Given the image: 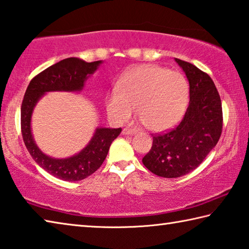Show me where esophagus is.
I'll return each mask as SVG.
<instances>
[{
    "instance_id": "obj_1",
    "label": "esophagus",
    "mask_w": 249,
    "mask_h": 249,
    "mask_svg": "<svg viewBox=\"0 0 249 249\" xmlns=\"http://www.w3.org/2000/svg\"><path fill=\"white\" fill-rule=\"evenodd\" d=\"M134 132H136V130L131 128H124L122 130V133L125 134V136H131V134H133Z\"/></svg>"
}]
</instances>
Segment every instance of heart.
<instances>
[{
  "label": "heart",
  "instance_id": "b5f03b06",
  "mask_svg": "<svg viewBox=\"0 0 249 249\" xmlns=\"http://www.w3.org/2000/svg\"><path fill=\"white\" fill-rule=\"evenodd\" d=\"M189 98V84L176 71L155 64L139 65L122 74L116 89L105 102L110 119L124 122L136 108L145 127L154 132L175 125L184 115Z\"/></svg>",
  "mask_w": 249,
  "mask_h": 249
}]
</instances>
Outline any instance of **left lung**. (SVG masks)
Returning a JSON list of instances; mask_svg holds the SVG:
<instances>
[{"label": "left lung", "instance_id": "8db88e82", "mask_svg": "<svg viewBox=\"0 0 249 249\" xmlns=\"http://www.w3.org/2000/svg\"><path fill=\"white\" fill-rule=\"evenodd\" d=\"M175 60L189 81V105L177 127L155 134L142 159L150 172L165 178L181 177L197 168L216 145L223 127L221 98L212 78L196 65Z\"/></svg>", "mask_w": 249, "mask_h": 249}]
</instances>
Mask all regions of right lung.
<instances>
[{"label": "right lung", "mask_w": 249, "mask_h": 249, "mask_svg": "<svg viewBox=\"0 0 249 249\" xmlns=\"http://www.w3.org/2000/svg\"><path fill=\"white\" fill-rule=\"evenodd\" d=\"M102 61L85 62L77 58H68L43 70L30 81L20 108V129L26 147L35 162L52 176L67 181H77L90 176L102 166L112 141L119 136L121 128H98L85 149L69 159L56 160L43 154L35 144L30 129V119L39 98L52 90L76 91L84 87L89 74L97 70Z\"/></svg>", "instance_id": "obj_1"}]
</instances>
